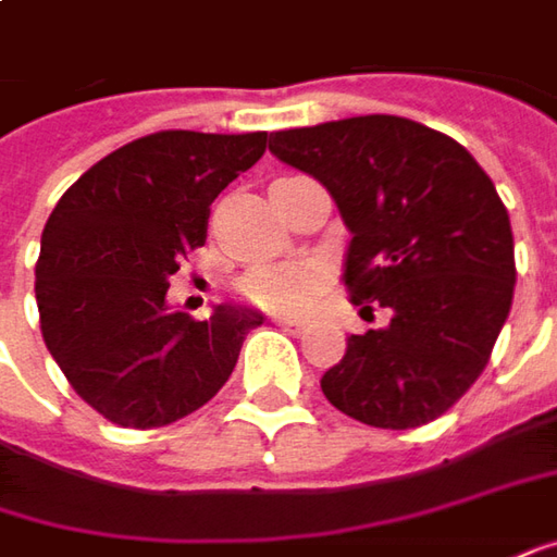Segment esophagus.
I'll use <instances>...</instances> for the list:
<instances>
[{
    "instance_id": "esophagus-1",
    "label": "esophagus",
    "mask_w": 557,
    "mask_h": 557,
    "mask_svg": "<svg viewBox=\"0 0 557 557\" xmlns=\"http://www.w3.org/2000/svg\"><path fill=\"white\" fill-rule=\"evenodd\" d=\"M277 326H283V330H286V333H305V323H301V320H286V317H280L277 320Z\"/></svg>"
}]
</instances>
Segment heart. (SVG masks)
<instances>
[{"instance_id":"b5f03b06","label":"heart","mask_w":557,"mask_h":557,"mask_svg":"<svg viewBox=\"0 0 557 557\" xmlns=\"http://www.w3.org/2000/svg\"><path fill=\"white\" fill-rule=\"evenodd\" d=\"M320 289V268L314 261H280L249 271L240 283V293L252 305L274 314H296L311 305Z\"/></svg>"}]
</instances>
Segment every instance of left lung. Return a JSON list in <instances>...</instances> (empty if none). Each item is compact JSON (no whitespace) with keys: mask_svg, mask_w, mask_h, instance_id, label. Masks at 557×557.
I'll use <instances>...</instances> for the list:
<instances>
[{"mask_svg":"<svg viewBox=\"0 0 557 557\" xmlns=\"http://www.w3.org/2000/svg\"><path fill=\"white\" fill-rule=\"evenodd\" d=\"M271 153L314 175L351 231L345 286L392 320L348 338L320 379L326 400L373 429H416L484 373L515 293V240L466 147L404 116L271 132Z\"/></svg>","mask_w":557,"mask_h":557,"instance_id":"1","label":"left lung"}]
</instances>
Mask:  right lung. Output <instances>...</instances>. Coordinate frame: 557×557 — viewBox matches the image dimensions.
I'll list each match as a JSON object with an SVG mask.
<instances>
[{
  "mask_svg": "<svg viewBox=\"0 0 557 557\" xmlns=\"http://www.w3.org/2000/svg\"><path fill=\"white\" fill-rule=\"evenodd\" d=\"M268 132H153L107 153L67 187L42 231L36 305L73 392L123 429L200 410L231 379L264 317L215 305L169 311V277L206 243L209 206L259 163Z\"/></svg>",
  "mask_w": 557,
  "mask_h": 557,
  "instance_id": "right-lung-1",
  "label": "right lung"
}]
</instances>
